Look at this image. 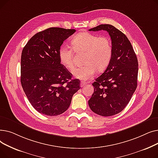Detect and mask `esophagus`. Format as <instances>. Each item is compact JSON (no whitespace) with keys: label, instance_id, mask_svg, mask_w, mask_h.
I'll return each instance as SVG.
<instances>
[{"label":"esophagus","instance_id":"1","mask_svg":"<svg viewBox=\"0 0 158 158\" xmlns=\"http://www.w3.org/2000/svg\"><path fill=\"white\" fill-rule=\"evenodd\" d=\"M80 85H81V87H83V86H86V82H85V81H81V83H80Z\"/></svg>","mask_w":158,"mask_h":158}]
</instances>
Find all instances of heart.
Segmentation results:
<instances>
[{
	"label": "heart",
	"mask_w": 158,
	"mask_h": 158,
	"mask_svg": "<svg viewBox=\"0 0 158 158\" xmlns=\"http://www.w3.org/2000/svg\"><path fill=\"white\" fill-rule=\"evenodd\" d=\"M71 45L77 53H85L84 63L86 64L72 70V75L77 79L88 80L92 78L97 70L98 72L104 71L111 61L113 48L108 36H98L82 32L72 38ZM59 57L66 68L72 69L73 67V52L71 47L61 46L59 50Z\"/></svg>",
	"instance_id": "1"
}]
</instances>
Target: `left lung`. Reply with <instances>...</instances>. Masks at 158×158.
Returning <instances> with one entry per match:
<instances>
[{
    "instance_id": "8db88e82",
    "label": "left lung",
    "mask_w": 158,
    "mask_h": 158,
    "mask_svg": "<svg viewBox=\"0 0 158 158\" xmlns=\"http://www.w3.org/2000/svg\"><path fill=\"white\" fill-rule=\"evenodd\" d=\"M106 31L113 44L111 61L104 72L92 84L94 92L88 104L95 113L109 117L121 112L137 87L138 63L127 36L110 24H101L89 31Z\"/></svg>"
}]
</instances>
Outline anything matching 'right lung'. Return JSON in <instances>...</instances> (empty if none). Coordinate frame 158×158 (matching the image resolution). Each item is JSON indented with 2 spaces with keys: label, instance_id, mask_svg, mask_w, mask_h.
I'll return each mask as SVG.
<instances>
[{
  "label": "right lung",
  "instance_id": "obj_1",
  "mask_svg": "<svg viewBox=\"0 0 158 158\" xmlns=\"http://www.w3.org/2000/svg\"><path fill=\"white\" fill-rule=\"evenodd\" d=\"M76 29L51 27L33 36L21 56L22 86L29 101L47 116L62 114L80 89V81L61 63L59 50Z\"/></svg>",
  "mask_w": 158,
  "mask_h": 158
}]
</instances>
